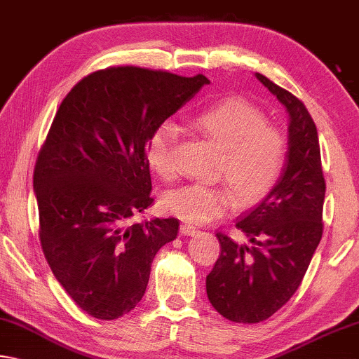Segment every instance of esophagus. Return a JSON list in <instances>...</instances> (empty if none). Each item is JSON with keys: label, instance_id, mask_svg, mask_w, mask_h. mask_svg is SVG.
Here are the masks:
<instances>
[{"label": "esophagus", "instance_id": "esophagus-1", "mask_svg": "<svg viewBox=\"0 0 359 359\" xmlns=\"http://www.w3.org/2000/svg\"><path fill=\"white\" fill-rule=\"evenodd\" d=\"M180 233L183 236H196L198 233V229L196 228V226L192 224H187V223H183L180 226Z\"/></svg>", "mask_w": 359, "mask_h": 359}]
</instances>
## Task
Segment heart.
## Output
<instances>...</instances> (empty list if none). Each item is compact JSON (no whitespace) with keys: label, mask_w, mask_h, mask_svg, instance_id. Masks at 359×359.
Returning <instances> with one entry per match:
<instances>
[{"label":"heart","mask_w":359,"mask_h":359,"mask_svg":"<svg viewBox=\"0 0 359 359\" xmlns=\"http://www.w3.org/2000/svg\"><path fill=\"white\" fill-rule=\"evenodd\" d=\"M198 130L222 149L219 173L231 181L237 201L255 202L276 184L283 173L287 140L278 126L266 123L260 109L242 99H226L198 112ZM178 126L163 122L149 137V167L163 180L176 173L175 147ZM234 192L224 183H191L168 191L162 198L165 212L187 223H207L231 205Z\"/></svg>","instance_id":"1"}]
</instances>
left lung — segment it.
Wrapping results in <instances>:
<instances>
[{
	"mask_svg": "<svg viewBox=\"0 0 359 359\" xmlns=\"http://www.w3.org/2000/svg\"><path fill=\"white\" fill-rule=\"evenodd\" d=\"M289 114L287 154L263 201L237 218L245 242L223 233L222 253L207 276L208 300L222 316L253 324L268 319L299 289L323 236L326 194L318 130L300 99L255 74Z\"/></svg>",
	"mask_w": 359,
	"mask_h": 359,
	"instance_id": "1",
	"label": "left lung"
}]
</instances>
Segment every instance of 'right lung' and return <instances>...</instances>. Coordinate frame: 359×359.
Instances as JSON below:
<instances>
[{
  "label": "right lung",
  "mask_w": 359,
  "mask_h": 359,
  "mask_svg": "<svg viewBox=\"0 0 359 359\" xmlns=\"http://www.w3.org/2000/svg\"><path fill=\"white\" fill-rule=\"evenodd\" d=\"M208 83L110 67L85 76L59 106L33 173L40 241L53 274L90 316L133 310L154 257L178 234L176 218H131L154 202L149 137Z\"/></svg>",
  "instance_id": "right-lung-1"
}]
</instances>
